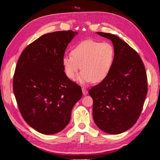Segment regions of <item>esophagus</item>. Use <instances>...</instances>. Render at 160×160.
I'll return each mask as SVG.
<instances>
[{
  "label": "esophagus",
  "mask_w": 160,
  "mask_h": 160,
  "mask_svg": "<svg viewBox=\"0 0 160 160\" xmlns=\"http://www.w3.org/2000/svg\"><path fill=\"white\" fill-rule=\"evenodd\" d=\"M82 93H83V95H84V96H86V95L88 93V91H87V89H86V88L82 87Z\"/></svg>",
  "instance_id": "34e87169"
}]
</instances>
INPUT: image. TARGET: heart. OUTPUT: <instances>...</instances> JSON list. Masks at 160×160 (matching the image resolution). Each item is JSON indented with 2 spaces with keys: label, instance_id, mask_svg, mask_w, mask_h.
<instances>
[{
  "label": "heart",
  "instance_id": "obj_1",
  "mask_svg": "<svg viewBox=\"0 0 160 160\" xmlns=\"http://www.w3.org/2000/svg\"><path fill=\"white\" fill-rule=\"evenodd\" d=\"M114 58V47L111 43L87 40L73 47L71 55L63 57L62 66L69 79L73 80L82 69L77 77L78 82H100L109 74Z\"/></svg>",
  "mask_w": 160,
  "mask_h": 160
}]
</instances>
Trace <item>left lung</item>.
<instances>
[{
    "label": "left lung",
    "mask_w": 160,
    "mask_h": 160,
    "mask_svg": "<svg viewBox=\"0 0 160 160\" xmlns=\"http://www.w3.org/2000/svg\"><path fill=\"white\" fill-rule=\"evenodd\" d=\"M111 40L115 50L108 76L93 87V118L97 127L109 134L131 128L141 114L147 94V76L140 56L128 44L111 33L97 32Z\"/></svg>",
    "instance_id": "obj_1"
}]
</instances>
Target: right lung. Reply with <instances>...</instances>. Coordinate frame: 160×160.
<instances>
[{"mask_svg": "<svg viewBox=\"0 0 160 160\" xmlns=\"http://www.w3.org/2000/svg\"><path fill=\"white\" fill-rule=\"evenodd\" d=\"M78 32L40 36L24 49L17 62L13 93L24 120L36 131L55 134L69 124L82 89L67 78L62 66L67 47Z\"/></svg>", "mask_w": 160, "mask_h": 160, "instance_id": "right-lung-1", "label": "right lung"}]
</instances>
